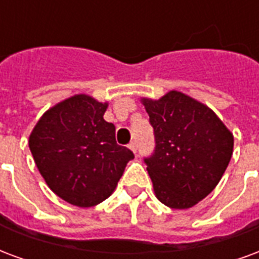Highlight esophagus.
Segmentation results:
<instances>
[{
	"instance_id": "obj_1",
	"label": "esophagus",
	"mask_w": 259,
	"mask_h": 259,
	"mask_svg": "<svg viewBox=\"0 0 259 259\" xmlns=\"http://www.w3.org/2000/svg\"><path fill=\"white\" fill-rule=\"evenodd\" d=\"M129 148L133 151V152H137V143L136 141H132L129 144Z\"/></svg>"
}]
</instances>
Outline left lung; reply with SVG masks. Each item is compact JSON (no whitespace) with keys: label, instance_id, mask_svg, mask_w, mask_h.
Listing matches in <instances>:
<instances>
[{"label":"left lung","instance_id":"left-lung-1","mask_svg":"<svg viewBox=\"0 0 259 259\" xmlns=\"http://www.w3.org/2000/svg\"><path fill=\"white\" fill-rule=\"evenodd\" d=\"M140 101L154 127L145 159L155 196L170 208L193 207L217 187L233 154V135L207 105L183 92Z\"/></svg>","mask_w":259,"mask_h":259}]
</instances>
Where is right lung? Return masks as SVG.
<instances>
[{
  "label": "right lung",
  "instance_id": "add662e5",
  "mask_svg": "<svg viewBox=\"0 0 259 259\" xmlns=\"http://www.w3.org/2000/svg\"><path fill=\"white\" fill-rule=\"evenodd\" d=\"M108 103L74 95L45 111L28 137V147L48 187L78 207L110 198L129 160L116 144L115 126L104 120Z\"/></svg>",
  "mask_w": 259,
  "mask_h": 259
}]
</instances>
